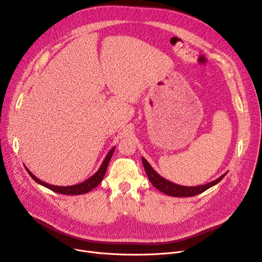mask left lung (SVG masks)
I'll use <instances>...</instances> for the list:
<instances>
[{
    "label": "left lung",
    "mask_w": 262,
    "mask_h": 262,
    "mask_svg": "<svg viewBox=\"0 0 262 262\" xmlns=\"http://www.w3.org/2000/svg\"><path fill=\"white\" fill-rule=\"evenodd\" d=\"M142 161H143L144 169L146 171V175L149 181L152 182V185L163 193H166L167 195H171V196H193L199 193H202L203 191L208 190L212 186L219 184V182L226 175V173H224V175H222L220 178L215 179L214 181L209 182V184L196 186V187H186V186L173 184V182H170L167 179H165L162 176L158 175V173L152 168V166L147 163V161L144 157H142Z\"/></svg>",
    "instance_id": "1"
}]
</instances>
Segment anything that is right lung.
Instances as JSON below:
<instances>
[{
    "instance_id": "add662e5",
    "label": "right lung",
    "mask_w": 262,
    "mask_h": 262,
    "mask_svg": "<svg viewBox=\"0 0 262 262\" xmlns=\"http://www.w3.org/2000/svg\"><path fill=\"white\" fill-rule=\"evenodd\" d=\"M114 150H115V147L109 150V153L105 157V160H104V162H102L100 168L97 170V172H95L91 178L81 182V184H77V185H74V186L61 187V186H53V185H50V184H47V182L41 181L40 179H38L33 172L29 171L28 168H26V167L25 168H26L27 172L29 173V176L33 178L36 182H38V184H40L41 186H43L46 188L52 190V191H54V192L61 193V194H68V195L69 194H71V195L83 194V193H87L89 191H91V190H93L95 187H97L100 184L102 178H104V176H105L107 167H108V164L110 162V158H112V156L114 154Z\"/></svg>"
}]
</instances>
